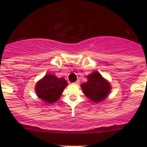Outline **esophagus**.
Here are the masks:
<instances>
[{
    "label": "esophagus",
    "instance_id": "1",
    "mask_svg": "<svg viewBox=\"0 0 147 147\" xmlns=\"http://www.w3.org/2000/svg\"><path fill=\"white\" fill-rule=\"evenodd\" d=\"M79 82H80V81L79 80H77L76 82H74L73 84H75V85H78V84H79Z\"/></svg>",
    "mask_w": 147,
    "mask_h": 147
}]
</instances>
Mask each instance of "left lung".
I'll use <instances>...</instances> for the list:
<instances>
[{
    "mask_svg": "<svg viewBox=\"0 0 147 147\" xmlns=\"http://www.w3.org/2000/svg\"><path fill=\"white\" fill-rule=\"evenodd\" d=\"M87 78V82L81 85L85 96L96 103L105 100L111 89L110 83L98 71L88 75Z\"/></svg>",
    "mask_w": 147,
    "mask_h": 147,
    "instance_id": "1",
    "label": "left lung"
}]
</instances>
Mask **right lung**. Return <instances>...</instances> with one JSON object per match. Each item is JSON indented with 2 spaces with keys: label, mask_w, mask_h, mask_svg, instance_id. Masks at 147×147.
Instances as JSON below:
<instances>
[{
  "label": "right lung",
  "mask_w": 147,
  "mask_h": 147,
  "mask_svg": "<svg viewBox=\"0 0 147 147\" xmlns=\"http://www.w3.org/2000/svg\"><path fill=\"white\" fill-rule=\"evenodd\" d=\"M68 83L63 78H57L54 75L47 74L36 85L37 96L48 104H52L59 99Z\"/></svg>",
  "instance_id": "obj_1"
}]
</instances>
